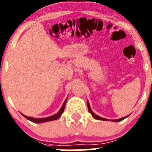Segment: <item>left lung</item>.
Instances as JSON below:
<instances>
[{
	"mask_svg": "<svg viewBox=\"0 0 152 152\" xmlns=\"http://www.w3.org/2000/svg\"><path fill=\"white\" fill-rule=\"evenodd\" d=\"M87 107H88V110H89V112H90V114H91L92 115H93V117L95 119H97V120H102V121H109L108 119L104 118H102V117H100V116H99V115H97L95 114V113H93V111H92L91 108H90V104H89V102H88V101H87ZM129 115H127V116H126V117L121 118L115 119V120H110V121H114V122H119V121H123L124 119H125L126 118L129 117Z\"/></svg>",
	"mask_w": 152,
	"mask_h": 152,
	"instance_id": "8db88e82",
	"label": "left lung"
}]
</instances>
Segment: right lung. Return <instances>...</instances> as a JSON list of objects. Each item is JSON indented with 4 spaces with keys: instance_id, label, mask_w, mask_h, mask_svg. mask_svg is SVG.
Wrapping results in <instances>:
<instances>
[{
    "instance_id": "add662e5",
    "label": "right lung",
    "mask_w": 152,
    "mask_h": 152,
    "mask_svg": "<svg viewBox=\"0 0 152 152\" xmlns=\"http://www.w3.org/2000/svg\"><path fill=\"white\" fill-rule=\"evenodd\" d=\"M67 99H65V101L64 102L63 104H62V107L59 110V111L56 114L53 115L51 116H49V117L47 118H32V117H28V116L22 114L23 117H25L26 118L28 119V120L30 121L34 122V123H37V124H40V123H44V122H47V121H54V120H57L59 119V118L61 117L62 114L63 113L64 110H65V104H66V102H67Z\"/></svg>"
}]
</instances>
